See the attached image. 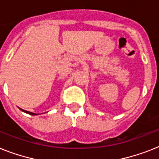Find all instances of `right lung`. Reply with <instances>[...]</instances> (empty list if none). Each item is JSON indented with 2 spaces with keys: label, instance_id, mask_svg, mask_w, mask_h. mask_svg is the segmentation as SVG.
I'll return each instance as SVG.
<instances>
[{
  "label": "right lung",
  "instance_id": "obj_1",
  "mask_svg": "<svg viewBox=\"0 0 159 159\" xmlns=\"http://www.w3.org/2000/svg\"><path fill=\"white\" fill-rule=\"evenodd\" d=\"M20 109H21V111H24V112L28 113V114L32 115V116H35V115H37V114H34V113H32V112H30V111H25V110H23V109H22V108H20Z\"/></svg>",
  "mask_w": 159,
  "mask_h": 159
}]
</instances>
